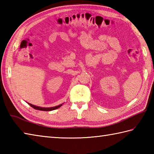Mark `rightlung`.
I'll return each mask as SVG.
<instances>
[{
	"instance_id": "right-lung-1",
	"label": "right lung",
	"mask_w": 154,
	"mask_h": 154,
	"mask_svg": "<svg viewBox=\"0 0 154 154\" xmlns=\"http://www.w3.org/2000/svg\"><path fill=\"white\" fill-rule=\"evenodd\" d=\"M28 104L29 105H31V107H32V108H34L35 109H37V110H40V111H53V110H55L58 109L60 107L62 106L63 104L61 105H57V106H55V107H39V106H36V105H34L32 104H31L28 103Z\"/></svg>"
}]
</instances>
